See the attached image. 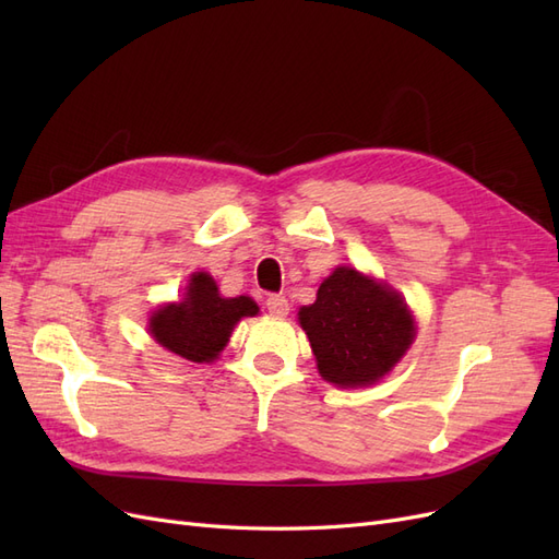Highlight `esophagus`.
I'll use <instances>...</instances> for the list:
<instances>
[{"mask_svg":"<svg viewBox=\"0 0 559 559\" xmlns=\"http://www.w3.org/2000/svg\"><path fill=\"white\" fill-rule=\"evenodd\" d=\"M265 308L273 317H286V314H289V300H286L280 294H273V296L265 298Z\"/></svg>","mask_w":559,"mask_h":559,"instance_id":"esophagus-1","label":"esophagus"}]
</instances>
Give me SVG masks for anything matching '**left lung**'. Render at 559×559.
<instances>
[{"label":"left lung","instance_id":"left-lung-1","mask_svg":"<svg viewBox=\"0 0 559 559\" xmlns=\"http://www.w3.org/2000/svg\"><path fill=\"white\" fill-rule=\"evenodd\" d=\"M319 376L343 389L382 380L415 341V319L386 282L349 265L321 282L312 306L298 310Z\"/></svg>","mask_w":559,"mask_h":559}]
</instances>
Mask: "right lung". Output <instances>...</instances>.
I'll use <instances>...</instances> for the list:
<instances>
[{"label":"right lung","instance_id":"add662e5","mask_svg":"<svg viewBox=\"0 0 559 559\" xmlns=\"http://www.w3.org/2000/svg\"><path fill=\"white\" fill-rule=\"evenodd\" d=\"M259 314L249 296L224 298L207 273H193L179 302H167L148 319L154 341L181 359L210 364L228 343L242 317Z\"/></svg>","mask_w":559,"mask_h":559}]
</instances>
